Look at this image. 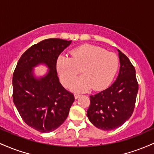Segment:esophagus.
<instances>
[{
  "label": "esophagus",
  "instance_id": "34e87169",
  "mask_svg": "<svg viewBox=\"0 0 154 154\" xmlns=\"http://www.w3.org/2000/svg\"><path fill=\"white\" fill-rule=\"evenodd\" d=\"M74 96H75V99H78V98H79V97H80V94H79V93H75V94H74Z\"/></svg>",
  "mask_w": 154,
  "mask_h": 154
}]
</instances>
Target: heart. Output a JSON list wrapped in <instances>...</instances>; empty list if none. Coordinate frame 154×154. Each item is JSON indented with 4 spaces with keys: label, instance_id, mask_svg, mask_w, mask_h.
Masks as SVG:
<instances>
[{
    "label": "heart",
    "instance_id": "b5f03b06",
    "mask_svg": "<svg viewBox=\"0 0 154 154\" xmlns=\"http://www.w3.org/2000/svg\"><path fill=\"white\" fill-rule=\"evenodd\" d=\"M71 57L61 54L56 61V70L60 82L68 86L80 72L82 75L70 84L73 90L86 91L90 89L100 90L113 81L119 68L117 55L103 48L92 44H84L70 52Z\"/></svg>",
    "mask_w": 154,
    "mask_h": 154
}]
</instances>
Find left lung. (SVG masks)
<instances>
[{
	"label": "left lung",
	"instance_id": "8db88e82",
	"mask_svg": "<svg viewBox=\"0 0 154 154\" xmlns=\"http://www.w3.org/2000/svg\"><path fill=\"white\" fill-rule=\"evenodd\" d=\"M120 70L108 89L91 95L86 115L93 125L105 131L118 128L132 115L138 91L135 69L129 58L118 49Z\"/></svg>",
	"mask_w": 154,
	"mask_h": 154
}]
</instances>
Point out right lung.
<instances>
[{
  "instance_id": "obj_1",
  "label": "right lung",
  "mask_w": 154,
  "mask_h": 154,
  "mask_svg": "<svg viewBox=\"0 0 154 154\" xmlns=\"http://www.w3.org/2000/svg\"><path fill=\"white\" fill-rule=\"evenodd\" d=\"M71 41L44 40L22 55L13 74V101L24 122L40 132H51L67 119L74 102L73 94L60 84L57 59ZM45 63L50 69L44 77H34L33 68Z\"/></svg>"
}]
</instances>
